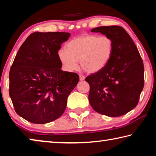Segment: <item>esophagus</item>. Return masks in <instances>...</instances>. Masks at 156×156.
<instances>
[{"label": "esophagus", "instance_id": "34e87169", "mask_svg": "<svg viewBox=\"0 0 156 156\" xmlns=\"http://www.w3.org/2000/svg\"><path fill=\"white\" fill-rule=\"evenodd\" d=\"M79 77H80V80H84V79H85V77H84V76L83 75H80L79 76Z\"/></svg>", "mask_w": 156, "mask_h": 156}]
</instances>
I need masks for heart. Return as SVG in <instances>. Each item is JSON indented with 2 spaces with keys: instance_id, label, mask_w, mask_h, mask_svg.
<instances>
[{
  "instance_id": "obj_1",
  "label": "heart",
  "mask_w": 156,
  "mask_h": 156,
  "mask_svg": "<svg viewBox=\"0 0 156 156\" xmlns=\"http://www.w3.org/2000/svg\"><path fill=\"white\" fill-rule=\"evenodd\" d=\"M113 52V42L110 37L84 34L68 42L66 50L60 49L58 56L66 71L77 69L80 62L85 72L94 73L106 67Z\"/></svg>"
}]
</instances>
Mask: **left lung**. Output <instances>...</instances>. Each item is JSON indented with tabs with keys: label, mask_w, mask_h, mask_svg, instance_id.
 <instances>
[{
	"label": "left lung",
	"mask_w": 156,
	"mask_h": 156,
	"mask_svg": "<svg viewBox=\"0 0 156 156\" xmlns=\"http://www.w3.org/2000/svg\"><path fill=\"white\" fill-rule=\"evenodd\" d=\"M110 37L113 52L103 69L85 78L89 84V101L100 114L118 117L135 108L144 87V65L136 44L120 26L91 30Z\"/></svg>",
	"instance_id": "1"
}]
</instances>
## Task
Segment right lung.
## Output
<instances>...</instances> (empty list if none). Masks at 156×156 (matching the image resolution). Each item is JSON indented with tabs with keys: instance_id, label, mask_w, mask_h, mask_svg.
<instances>
[{
	"instance_id": "obj_1",
	"label": "right lung",
	"mask_w": 156,
	"mask_h": 156,
	"mask_svg": "<svg viewBox=\"0 0 156 156\" xmlns=\"http://www.w3.org/2000/svg\"><path fill=\"white\" fill-rule=\"evenodd\" d=\"M67 32H34L16 56L9 74L15 112L29 122L45 124L64 113L69 95L79 81L76 73L60 69L58 56Z\"/></svg>"
}]
</instances>
